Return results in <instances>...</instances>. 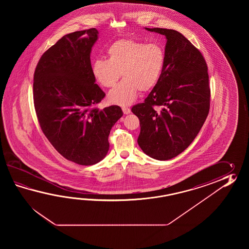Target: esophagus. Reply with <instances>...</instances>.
Here are the masks:
<instances>
[{"mask_svg": "<svg viewBox=\"0 0 249 249\" xmlns=\"http://www.w3.org/2000/svg\"><path fill=\"white\" fill-rule=\"evenodd\" d=\"M122 110L124 115H128V114L131 113V109L129 107H123Z\"/></svg>", "mask_w": 249, "mask_h": 249, "instance_id": "1", "label": "esophagus"}]
</instances>
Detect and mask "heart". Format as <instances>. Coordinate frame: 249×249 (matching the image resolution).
I'll list each match as a JSON object with an SVG mask.
<instances>
[{
    "label": "heart",
    "mask_w": 249,
    "mask_h": 249,
    "mask_svg": "<svg viewBox=\"0 0 249 249\" xmlns=\"http://www.w3.org/2000/svg\"><path fill=\"white\" fill-rule=\"evenodd\" d=\"M107 59L98 58L92 64L96 80L104 87L116 85L107 94L113 104L126 106L139 91H148L159 83L165 65V52L159 42L145 43L132 38L112 42L107 49Z\"/></svg>",
    "instance_id": "heart-1"
}]
</instances>
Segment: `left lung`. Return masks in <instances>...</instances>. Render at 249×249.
<instances>
[{"label": "left lung", "instance_id": "8db88e82", "mask_svg": "<svg viewBox=\"0 0 249 249\" xmlns=\"http://www.w3.org/2000/svg\"><path fill=\"white\" fill-rule=\"evenodd\" d=\"M145 29L165 36L166 59L159 83L132 112L140 119V148L152 159L168 160L191 145L207 119L210 107L207 65L201 53L178 31Z\"/></svg>", "mask_w": 249, "mask_h": 249}]
</instances>
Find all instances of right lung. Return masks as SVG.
I'll list each match as a JSON object with an SVG mask.
<instances>
[{"label":"right lung","mask_w":249,"mask_h":249,"mask_svg":"<svg viewBox=\"0 0 249 249\" xmlns=\"http://www.w3.org/2000/svg\"><path fill=\"white\" fill-rule=\"evenodd\" d=\"M98 30L70 33L49 48L34 74V104L42 132L61 156L82 165L97 164L109 148L112 126L121 107L100 109L105 92L90 65Z\"/></svg>","instance_id":"1"}]
</instances>
